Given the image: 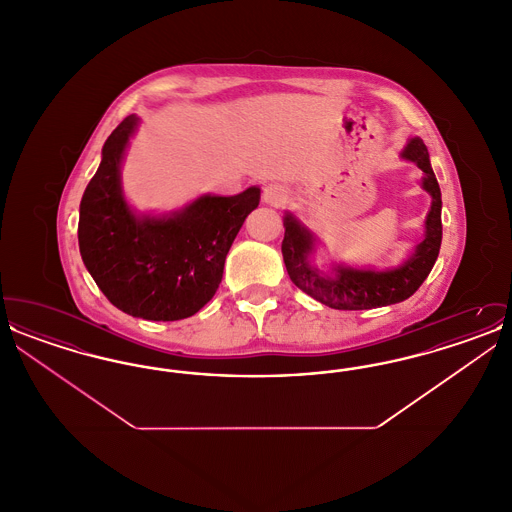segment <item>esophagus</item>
Listing matches in <instances>:
<instances>
[{
  "mask_svg": "<svg viewBox=\"0 0 512 512\" xmlns=\"http://www.w3.org/2000/svg\"><path fill=\"white\" fill-rule=\"evenodd\" d=\"M263 201L272 207H282L288 201V188L282 184H267L263 188Z\"/></svg>",
  "mask_w": 512,
  "mask_h": 512,
  "instance_id": "1",
  "label": "esophagus"
}]
</instances>
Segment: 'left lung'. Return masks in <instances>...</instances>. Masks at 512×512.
Masks as SVG:
<instances>
[{"mask_svg": "<svg viewBox=\"0 0 512 512\" xmlns=\"http://www.w3.org/2000/svg\"><path fill=\"white\" fill-rule=\"evenodd\" d=\"M403 157L424 172L422 188L432 195V209L426 217V238L416 245L413 257L403 267L386 272L338 267L334 276H324L307 261L315 247L311 232L292 215H286L282 255L286 270L299 290L338 311H365L405 301L422 286L436 265L441 247V190L430 165L428 149L420 138H413L407 144Z\"/></svg>", "mask_w": 512, "mask_h": 512, "instance_id": "8db88e82", "label": "left lung"}]
</instances>
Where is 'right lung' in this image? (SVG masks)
Listing matches in <instances>:
<instances>
[{
	"mask_svg": "<svg viewBox=\"0 0 512 512\" xmlns=\"http://www.w3.org/2000/svg\"><path fill=\"white\" fill-rule=\"evenodd\" d=\"M138 119L126 117L80 201L78 245L99 290L122 313L146 320L195 315L219 290L224 261L261 190L203 195L165 219H138L121 190V159Z\"/></svg>",
	"mask_w": 512,
	"mask_h": 512,
	"instance_id": "right-lung-1",
	"label": "right lung"
}]
</instances>
